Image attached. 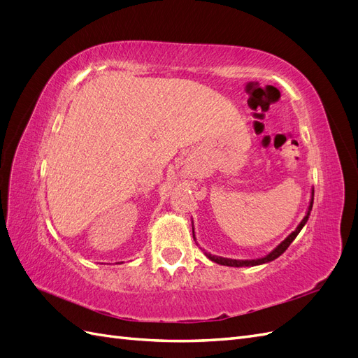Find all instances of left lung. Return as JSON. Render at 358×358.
<instances>
[{
    "mask_svg": "<svg viewBox=\"0 0 358 358\" xmlns=\"http://www.w3.org/2000/svg\"><path fill=\"white\" fill-rule=\"evenodd\" d=\"M312 204H313V199L310 200V204H309V210H308V215L305 216V218H303V221L299 224V227L296 229V231H292L287 239L280 243L275 251H272L270 252L267 257H264V258H258V259H245V262H239V259H229V258H221V257H215V255H210V254H208V257L212 259V262H215V263H218V264H222V266H230V267H243V266H257V264H263V263H268V262H272V259H275V258H278L279 255H282L287 249H288V246L292 243V241L296 239L297 237V234L300 233V230L303 229V225H305L306 222H308V218H309V213H310V210H312Z\"/></svg>",
    "mask_w": 358,
    "mask_h": 358,
    "instance_id": "obj_1",
    "label": "left lung"
}]
</instances>
